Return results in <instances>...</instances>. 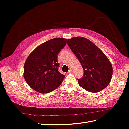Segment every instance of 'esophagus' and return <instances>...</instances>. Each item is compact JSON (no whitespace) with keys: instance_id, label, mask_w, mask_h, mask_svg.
<instances>
[{"instance_id":"1","label":"esophagus","mask_w":129,"mask_h":129,"mask_svg":"<svg viewBox=\"0 0 129 129\" xmlns=\"http://www.w3.org/2000/svg\"><path fill=\"white\" fill-rule=\"evenodd\" d=\"M74 72V71H73V70L72 69H70L69 70V71H68V73H69V74H71V73H73Z\"/></svg>"}]
</instances>
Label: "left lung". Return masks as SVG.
<instances>
[{
  "mask_svg": "<svg viewBox=\"0 0 129 129\" xmlns=\"http://www.w3.org/2000/svg\"><path fill=\"white\" fill-rule=\"evenodd\" d=\"M67 44L83 69V77L77 79L80 86L93 93L106 88L111 79L112 67L104 54L83 37L68 39Z\"/></svg>",
  "mask_w": 129,
  "mask_h": 129,
  "instance_id": "1",
  "label": "left lung"
}]
</instances>
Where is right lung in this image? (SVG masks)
Segmentation results:
<instances>
[{"label": "right lung", "mask_w": 129, "mask_h": 129, "mask_svg": "<svg viewBox=\"0 0 129 129\" xmlns=\"http://www.w3.org/2000/svg\"><path fill=\"white\" fill-rule=\"evenodd\" d=\"M67 39L54 38L39 46L30 53L24 65L25 80L35 91L51 92L59 87L65 75L58 71L57 55Z\"/></svg>", "instance_id": "obj_1"}]
</instances>
